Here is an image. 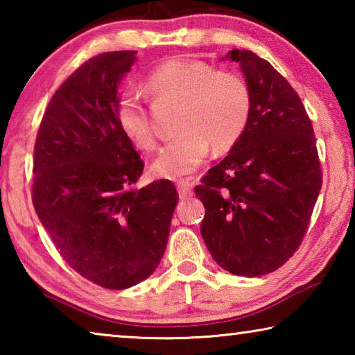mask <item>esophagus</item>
<instances>
[{
	"instance_id": "1",
	"label": "esophagus",
	"mask_w": 355,
	"mask_h": 355,
	"mask_svg": "<svg viewBox=\"0 0 355 355\" xmlns=\"http://www.w3.org/2000/svg\"><path fill=\"white\" fill-rule=\"evenodd\" d=\"M177 189L180 199H188V197L192 196V182H189V180H178Z\"/></svg>"
}]
</instances>
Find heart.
Segmentation results:
<instances>
[{
  "label": "heart",
  "mask_w": 355,
  "mask_h": 355,
  "mask_svg": "<svg viewBox=\"0 0 355 355\" xmlns=\"http://www.w3.org/2000/svg\"><path fill=\"white\" fill-rule=\"evenodd\" d=\"M147 87L153 97L182 101L177 116L180 133L161 148L152 164L158 177L189 175L207 158L209 144L216 150L233 147L249 123L250 89L233 71H219L197 59H171L150 73ZM117 122L137 148H155L156 135L148 111L136 94L120 100Z\"/></svg>",
  "instance_id": "b5f03b06"
}]
</instances>
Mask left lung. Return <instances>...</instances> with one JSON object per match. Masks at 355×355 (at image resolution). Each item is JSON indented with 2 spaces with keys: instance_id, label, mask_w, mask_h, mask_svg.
I'll return each mask as SVG.
<instances>
[{
  "instance_id": "8db88e82",
  "label": "left lung",
  "mask_w": 355,
  "mask_h": 355,
  "mask_svg": "<svg viewBox=\"0 0 355 355\" xmlns=\"http://www.w3.org/2000/svg\"><path fill=\"white\" fill-rule=\"evenodd\" d=\"M239 64L252 95L248 127L196 194L205 207L200 232L222 269L260 277L290 260L309 230L322 172L313 125L297 92L249 50Z\"/></svg>"
}]
</instances>
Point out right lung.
<instances>
[{"label": "right lung", "mask_w": 355, "mask_h": 355, "mask_svg": "<svg viewBox=\"0 0 355 355\" xmlns=\"http://www.w3.org/2000/svg\"><path fill=\"white\" fill-rule=\"evenodd\" d=\"M136 51L101 53L53 95L34 146L33 203L71 269L107 290L152 275L164 255L178 192L136 183L144 161L117 122V87Z\"/></svg>", "instance_id": "right-lung-1"}]
</instances>
